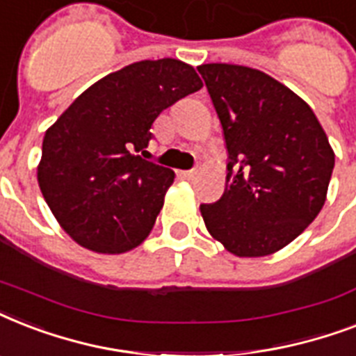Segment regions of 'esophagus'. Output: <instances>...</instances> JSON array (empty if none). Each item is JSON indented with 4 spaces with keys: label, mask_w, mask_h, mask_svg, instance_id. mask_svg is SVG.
<instances>
[{
    "label": "esophagus",
    "mask_w": 356,
    "mask_h": 356,
    "mask_svg": "<svg viewBox=\"0 0 356 356\" xmlns=\"http://www.w3.org/2000/svg\"><path fill=\"white\" fill-rule=\"evenodd\" d=\"M181 175H183L184 179H194L195 175H197V172H195V170H188V172H181Z\"/></svg>",
    "instance_id": "obj_1"
}]
</instances>
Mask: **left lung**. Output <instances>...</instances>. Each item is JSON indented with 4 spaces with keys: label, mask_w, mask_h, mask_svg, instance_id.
<instances>
[{
    "label": "left lung",
    "mask_w": 356,
    "mask_h": 356,
    "mask_svg": "<svg viewBox=\"0 0 356 356\" xmlns=\"http://www.w3.org/2000/svg\"><path fill=\"white\" fill-rule=\"evenodd\" d=\"M229 155L223 195L201 205L207 231L236 257H266L320 214L334 168L309 103L264 72L201 64Z\"/></svg>",
    "instance_id": "left-lung-1"
}]
</instances>
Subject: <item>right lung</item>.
Listing matches in <instances>:
<instances>
[{
	"label": "right lung",
	"mask_w": 356,
	"mask_h": 356,
	"mask_svg": "<svg viewBox=\"0 0 356 356\" xmlns=\"http://www.w3.org/2000/svg\"><path fill=\"white\" fill-rule=\"evenodd\" d=\"M201 86L183 60H140L88 86L47 129L38 186L81 248L120 254L149 236L175 173L136 153L156 116Z\"/></svg>",
	"instance_id": "add662e5"
}]
</instances>
